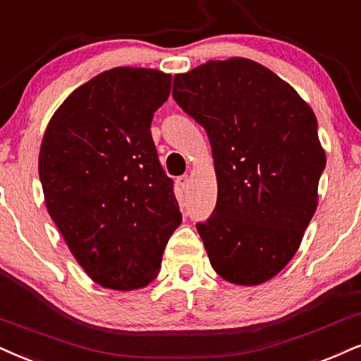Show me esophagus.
I'll list each match as a JSON object with an SVG mask.
<instances>
[{
	"instance_id": "esophagus-1",
	"label": "esophagus",
	"mask_w": 361,
	"mask_h": 361,
	"mask_svg": "<svg viewBox=\"0 0 361 361\" xmlns=\"http://www.w3.org/2000/svg\"><path fill=\"white\" fill-rule=\"evenodd\" d=\"M177 184H179L182 189H188L189 184H190V177H189V176H180V177H177Z\"/></svg>"
}]
</instances>
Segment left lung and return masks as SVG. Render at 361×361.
<instances>
[{
	"mask_svg": "<svg viewBox=\"0 0 361 361\" xmlns=\"http://www.w3.org/2000/svg\"><path fill=\"white\" fill-rule=\"evenodd\" d=\"M173 100L206 128L216 209L195 224L221 278L256 286L300 247L318 206L326 155L311 106L247 58L207 61L173 77Z\"/></svg>",
	"mask_w": 361,
	"mask_h": 361,
	"instance_id": "8db88e82",
	"label": "left lung"
}]
</instances>
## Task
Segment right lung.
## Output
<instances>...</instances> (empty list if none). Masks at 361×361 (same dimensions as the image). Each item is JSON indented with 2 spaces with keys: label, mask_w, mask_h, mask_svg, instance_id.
<instances>
[{
  "label": "right lung",
  "mask_w": 361,
  "mask_h": 361,
  "mask_svg": "<svg viewBox=\"0 0 361 361\" xmlns=\"http://www.w3.org/2000/svg\"><path fill=\"white\" fill-rule=\"evenodd\" d=\"M171 85L159 70H106L68 95L44 130V204L75 259L104 288L154 281L182 222L150 133Z\"/></svg>",
  "instance_id": "obj_1"
}]
</instances>
